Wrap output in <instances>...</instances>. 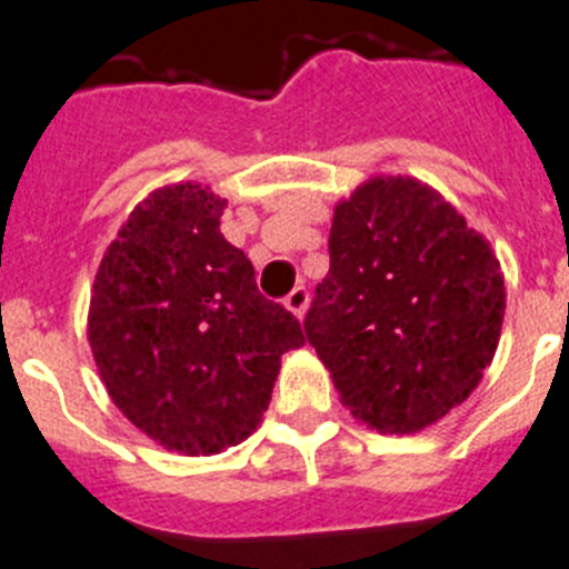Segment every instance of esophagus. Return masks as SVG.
Here are the masks:
<instances>
[{
  "instance_id": "obj_1",
  "label": "esophagus",
  "mask_w": 569,
  "mask_h": 569,
  "mask_svg": "<svg viewBox=\"0 0 569 569\" xmlns=\"http://www.w3.org/2000/svg\"><path fill=\"white\" fill-rule=\"evenodd\" d=\"M283 303H286V309L297 317V320H303L306 306H309V289H306V286H295V289L286 295Z\"/></svg>"
}]
</instances>
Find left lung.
Segmentation results:
<instances>
[{
    "mask_svg": "<svg viewBox=\"0 0 569 569\" xmlns=\"http://www.w3.org/2000/svg\"><path fill=\"white\" fill-rule=\"evenodd\" d=\"M329 258L303 326L342 406L399 437L462 406L505 320L488 240L428 183L377 176L335 207Z\"/></svg>",
    "mask_w": 569,
    "mask_h": 569,
    "instance_id": "8db88e82",
    "label": "left lung"
}]
</instances>
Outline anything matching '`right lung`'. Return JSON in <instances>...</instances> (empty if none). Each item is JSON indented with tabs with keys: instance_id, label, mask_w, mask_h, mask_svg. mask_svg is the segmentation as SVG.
I'll list each match as a JSON object with an SVG mask.
<instances>
[{
	"instance_id": "obj_1",
	"label": "right lung",
	"mask_w": 569,
	"mask_h": 569,
	"mask_svg": "<svg viewBox=\"0 0 569 569\" xmlns=\"http://www.w3.org/2000/svg\"><path fill=\"white\" fill-rule=\"evenodd\" d=\"M223 207L192 181L150 192L107 247L87 317L112 402L187 457L243 442L269 408L280 357L306 342L221 234Z\"/></svg>"
}]
</instances>
